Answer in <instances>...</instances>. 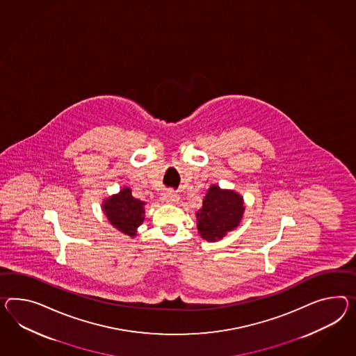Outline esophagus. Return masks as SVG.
I'll return each instance as SVG.
<instances>
[{
  "instance_id": "esophagus-1",
  "label": "esophagus",
  "mask_w": 356,
  "mask_h": 356,
  "mask_svg": "<svg viewBox=\"0 0 356 356\" xmlns=\"http://www.w3.org/2000/svg\"><path fill=\"white\" fill-rule=\"evenodd\" d=\"M161 200L164 201V202H172V204H175V202H178V201H179V196L172 191L164 192V193L161 195Z\"/></svg>"
}]
</instances>
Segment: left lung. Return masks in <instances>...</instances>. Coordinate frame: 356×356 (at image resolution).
Returning <instances> with one entry per match:
<instances>
[{"label": "left lung", "instance_id": "left-lung-1", "mask_svg": "<svg viewBox=\"0 0 356 356\" xmlns=\"http://www.w3.org/2000/svg\"><path fill=\"white\" fill-rule=\"evenodd\" d=\"M244 210V200L237 192L211 184L202 200V208L196 213L200 236L208 241H218L238 226Z\"/></svg>", "mask_w": 356, "mask_h": 356}]
</instances>
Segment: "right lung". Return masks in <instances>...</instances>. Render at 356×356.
<instances>
[{
	"instance_id": "1",
	"label": "right lung",
	"mask_w": 356,
	"mask_h": 356,
	"mask_svg": "<svg viewBox=\"0 0 356 356\" xmlns=\"http://www.w3.org/2000/svg\"><path fill=\"white\" fill-rule=\"evenodd\" d=\"M145 204L133 197L129 187H124L118 195L103 201L102 209L113 227L125 235L136 236L137 228L145 220Z\"/></svg>"
}]
</instances>
